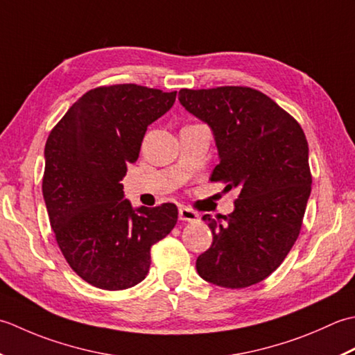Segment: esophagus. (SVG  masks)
Wrapping results in <instances>:
<instances>
[{
  "label": "esophagus",
  "mask_w": 355,
  "mask_h": 355,
  "mask_svg": "<svg viewBox=\"0 0 355 355\" xmlns=\"http://www.w3.org/2000/svg\"><path fill=\"white\" fill-rule=\"evenodd\" d=\"M179 219L184 220V222H196L199 219V214L196 211H193V209L182 207L179 208Z\"/></svg>",
  "instance_id": "34e87169"
}]
</instances>
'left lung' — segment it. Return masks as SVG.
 Returning <instances> with one entry per match:
<instances>
[{"instance_id": "obj_1", "label": "left lung", "mask_w": 355, "mask_h": 355, "mask_svg": "<svg viewBox=\"0 0 355 355\" xmlns=\"http://www.w3.org/2000/svg\"><path fill=\"white\" fill-rule=\"evenodd\" d=\"M187 112L211 128L219 164L211 180L239 188L234 211L204 219L213 243L196 260L199 276L247 288L276 271L297 241L311 194L308 142L299 122L250 87L179 92Z\"/></svg>"}]
</instances>
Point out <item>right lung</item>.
Returning a JSON list of instances; mask_svg holds the SVG:
<instances>
[{
	"mask_svg": "<svg viewBox=\"0 0 355 355\" xmlns=\"http://www.w3.org/2000/svg\"><path fill=\"white\" fill-rule=\"evenodd\" d=\"M176 92L136 84L98 87L50 132L42 196L58 247L79 277L119 291L146 279L151 245L175 228V204L133 208L122 178L139 157L147 127L167 113Z\"/></svg>",
	"mask_w": 355,
	"mask_h": 355,
	"instance_id": "right-lung-1",
	"label": "right lung"
}]
</instances>
